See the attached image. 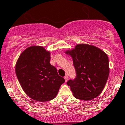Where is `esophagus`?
Returning <instances> with one entry per match:
<instances>
[{
  "mask_svg": "<svg viewBox=\"0 0 125 125\" xmlns=\"http://www.w3.org/2000/svg\"><path fill=\"white\" fill-rule=\"evenodd\" d=\"M64 79H65V82H66L68 80V76L67 75H66L65 77H64Z\"/></svg>",
  "mask_w": 125,
  "mask_h": 125,
  "instance_id": "esophagus-1",
  "label": "esophagus"
}]
</instances>
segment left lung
<instances>
[{
    "label": "left lung",
    "instance_id": "1",
    "mask_svg": "<svg viewBox=\"0 0 125 125\" xmlns=\"http://www.w3.org/2000/svg\"><path fill=\"white\" fill-rule=\"evenodd\" d=\"M65 53L73 58L76 71V78L67 82L74 97L88 101L99 96L109 76V59L106 54L88 44H77Z\"/></svg>",
    "mask_w": 125,
    "mask_h": 125
}]
</instances>
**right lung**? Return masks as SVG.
<instances>
[{"label": "right lung", "mask_w": 125, "mask_h": 125, "mask_svg": "<svg viewBox=\"0 0 125 125\" xmlns=\"http://www.w3.org/2000/svg\"><path fill=\"white\" fill-rule=\"evenodd\" d=\"M51 52L42 46L27 48L20 55L16 74L26 95L39 102L54 99L65 79L50 64Z\"/></svg>", "instance_id": "right-lung-1"}]
</instances>
